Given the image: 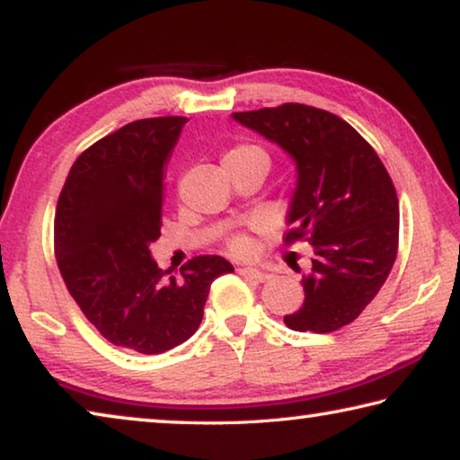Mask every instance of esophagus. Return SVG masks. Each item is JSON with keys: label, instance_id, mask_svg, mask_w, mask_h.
<instances>
[{"label": "esophagus", "instance_id": "34e87169", "mask_svg": "<svg viewBox=\"0 0 460 460\" xmlns=\"http://www.w3.org/2000/svg\"><path fill=\"white\" fill-rule=\"evenodd\" d=\"M237 271H239V274L243 276V278L253 279V282H266V279L271 278V276L268 274V271L258 270V268H239Z\"/></svg>", "mask_w": 460, "mask_h": 460}]
</instances>
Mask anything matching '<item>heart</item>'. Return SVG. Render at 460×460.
I'll return each instance as SVG.
<instances>
[{
    "mask_svg": "<svg viewBox=\"0 0 460 460\" xmlns=\"http://www.w3.org/2000/svg\"><path fill=\"white\" fill-rule=\"evenodd\" d=\"M249 158H263L268 160V154L261 150L260 146L255 144H239L235 147L225 154L223 162H231V160H249ZM229 249L233 253H245L249 249V239L245 235H235L229 239Z\"/></svg>",
    "mask_w": 460,
    "mask_h": 460,
    "instance_id": "1",
    "label": "heart"
}]
</instances>
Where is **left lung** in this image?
<instances>
[{
    "mask_svg": "<svg viewBox=\"0 0 460 460\" xmlns=\"http://www.w3.org/2000/svg\"><path fill=\"white\" fill-rule=\"evenodd\" d=\"M233 119L278 144L296 164L286 243L306 239L314 260L302 276L305 305L284 316L286 326L324 334L353 323L398 255V194L379 155L324 109L286 103Z\"/></svg>",
    "mask_w": 460,
    "mask_h": 460,
    "instance_id": "left-lung-1",
    "label": "left lung"
}]
</instances>
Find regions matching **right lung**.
Listing matches in <instances>:
<instances>
[{"label":"right lung","instance_id":"obj_1","mask_svg":"<svg viewBox=\"0 0 460 460\" xmlns=\"http://www.w3.org/2000/svg\"><path fill=\"white\" fill-rule=\"evenodd\" d=\"M186 121H131L93 144L68 172L54 217L58 270L83 314L115 347L146 355L190 339L213 279L233 271L221 255H199L174 278L150 253Z\"/></svg>","mask_w":460,"mask_h":460}]
</instances>
